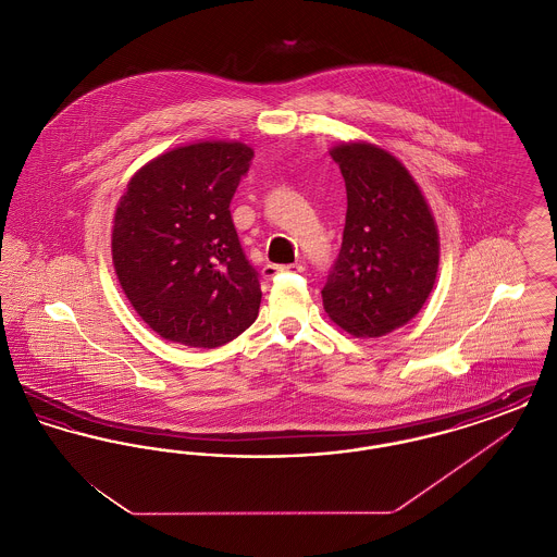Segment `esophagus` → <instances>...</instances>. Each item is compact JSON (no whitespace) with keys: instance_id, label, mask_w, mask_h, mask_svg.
<instances>
[{"instance_id":"obj_1","label":"esophagus","mask_w":557,"mask_h":557,"mask_svg":"<svg viewBox=\"0 0 557 557\" xmlns=\"http://www.w3.org/2000/svg\"><path fill=\"white\" fill-rule=\"evenodd\" d=\"M286 271H290V273H300L302 271V265L300 263H294V265H265L263 267V277L265 280H273L277 273H286Z\"/></svg>"}]
</instances>
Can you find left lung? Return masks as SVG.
I'll use <instances>...</instances> for the list:
<instances>
[{"mask_svg":"<svg viewBox=\"0 0 557 557\" xmlns=\"http://www.w3.org/2000/svg\"><path fill=\"white\" fill-rule=\"evenodd\" d=\"M330 154L345 177L348 207L323 309L350 336L380 338L424 307L438 273V227L397 157L368 141L336 144Z\"/></svg>","mask_w":557,"mask_h":557,"instance_id":"1","label":"left lung"}]
</instances>
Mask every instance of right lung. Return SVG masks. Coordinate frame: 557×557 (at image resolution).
<instances>
[{
    "mask_svg": "<svg viewBox=\"0 0 557 557\" xmlns=\"http://www.w3.org/2000/svg\"><path fill=\"white\" fill-rule=\"evenodd\" d=\"M255 157L242 141L207 139L148 160L112 221V265L135 313L160 338L216 348L259 315L230 202Z\"/></svg>",
    "mask_w": 557,
    "mask_h": 557,
    "instance_id": "1",
    "label": "right lung"
}]
</instances>
